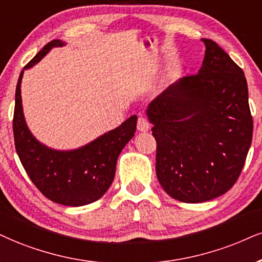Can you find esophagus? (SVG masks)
I'll return each mask as SVG.
<instances>
[{"instance_id":"obj_1","label":"esophagus","mask_w":262,"mask_h":262,"mask_svg":"<svg viewBox=\"0 0 262 262\" xmlns=\"http://www.w3.org/2000/svg\"><path fill=\"white\" fill-rule=\"evenodd\" d=\"M137 130L140 132H147L149 130V122L144 116H140L137 120Z\"/></svg>"}]
</instances>
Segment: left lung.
<instances>
[{"instance_id":"obj_1","label":"left lung","mask_w":262,"mask_h":262,"mask_svg":"<svg viewBox=\"0 0 262 262\" xmlns=\"http://www.w3.org/2000/svg\"><path fill=\"white\" fill-rule=\"evenodd\" d=\"M196 75L182 77L148 105L157 141V177L171 198L203 203L225 194L243 169L253 118L243 70L216 42L202 38Z\"/></svg>"}]
</instances>
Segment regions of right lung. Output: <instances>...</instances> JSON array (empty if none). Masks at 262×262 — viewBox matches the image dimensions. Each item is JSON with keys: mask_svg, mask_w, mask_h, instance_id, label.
Wrapping results in <instances>:
<instances>
[{"mask_svg": "<svg viewBox=\"0 0 262 262\" xmlns=\"http://www.w3.org/2000/svg\"><path fill=\"white\" fill-rule=\"evenodd\" d=\"M53 40L25 66L15 89L13 118L14 144L19 159L35 186L46 198L67 206H82L98 200L108 190L115 176L121 150L135 136L137 116L132 115L120 126L76 148L59 150L41 143L28 127L21 104L24 70L37 64L54 47L64 46Z\"/></svg>", "mask_w": 262, "mask_h": 262, "instance_id": "obj_1", "label": "right lung"}]
</instances>
